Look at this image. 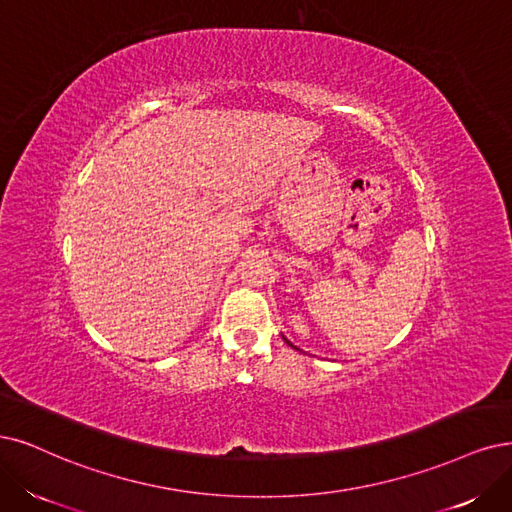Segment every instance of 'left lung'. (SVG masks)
Returning <instances> with one entry per match:
<instances>
[{
  "label": "left lung",
  "instance_id": "obj_1",
  "mask_svg": "<svg viewBox=\"0 0 512 512\" xmlns=\"http://www.w3.org/2000/svg\"><path fill=\"white\" fill-rule=\"evenodd\" d=\"M287 344H289V346H293V344H291V342H287ZM293 348H295V346H293Z\"/></svg>",
  "mask_w": 512,
  "mask_h": 512
}]
</instances>
